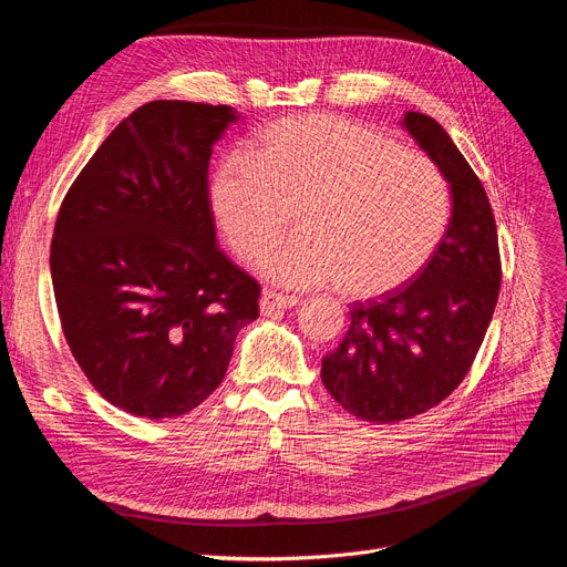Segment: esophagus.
<instances>
[{
	"mask_svg": "<svg viewBox=\"0 0 567 567\" xmlns=\"http://www.w3.org/2000/svg\"><path fill=\"white\" fill-rule=\"evenodd\" d=\"M298 302L300 300L296 296H281V292L267 290V292H262V298H260V311L265 316H271L275 311H284V309L296 307Z\"/></svg>",
	"mask_w": 567,
	"mask_h": 567,
	"instance_id": "34e87169",
	"label": "esophagus"
}]
</instances>
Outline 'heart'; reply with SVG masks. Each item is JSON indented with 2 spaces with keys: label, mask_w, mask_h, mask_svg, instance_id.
<instances>
[{
  "label": "heart",
  "mask_w": 567,
  "mask_h": 567,
  "mask_svg": "<svg viewBox=\"0 0 567 567\" xmlns=\"http://www.w3.org/2000/svg\"><path fill=\"white\" fill-rule=\"evenodd\" d=\"M212 209L233 251L265 262L281 286L337 284L374 298L412 281L446 233L451 195L440 167L386 134L332 113L267 125L212 176Z\"/></svg>",
  "instance_id": "b5f03b06"
}]
</instances>
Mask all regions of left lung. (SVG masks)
Segmentation results:
<instances>
[{
    "instance_id": "1",
    "label": "left lung",
    "mask_w": 567,
    "mask_h": 567,
    "mask_svg": "<svg viewBox=\"0 0 567 567\" xmlns=\"http://www.w3.org/2000/svg\"><path fill=\"white\" fill-rule=\"evenodd\" d=\"M402 125L449 181L454 207L416 279L379 300L353 302L349 332L323 358L328 393L372 423L412 419L458 389L484 342L503 279L480 176L435 118L406 111Z\"/></svg>"
}]
</instances>
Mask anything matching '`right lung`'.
<instances>
[{
    "instance_id": "obj_1",
    "label": "right lung",
    "mask_w": 567,
    "mask_h": 567,
    "mask_svg": "<svg viewBox=\"0 0 567 567\" xmlns=\"http://www.w3.org/2000/svg\"><path fill=\"white\" fill-rule=\"evenodd\" d=\"M237 113L155 100L113 130L66 190L51 277L66 344L118 410L176 419L205 402L260 286L216 246L209 157Z\"/></svg>"
}]
</instances>
